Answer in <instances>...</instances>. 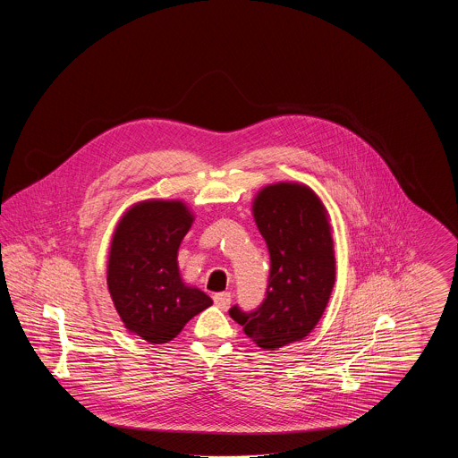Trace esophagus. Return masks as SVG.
Instances as JSON below:
<instances>
[{"mask_svg":"<svg viewBox=\"0 0 458 458\" xmlns=\"http://www.w3.org/2000/svg\"><path fill=\"white\" fill-rule=\"evenodd\" d=\"M213 301H215V304L218 305L219 309H228V305L232 302V293L230 292H219V293H215L213 295Z\"/></svg>","mask_w":458,"mask_h":458,"instance_id":"esophagus-1","label":"esophagus"}]
</instances>
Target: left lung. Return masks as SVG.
<instances>
[{"mask_svg":"<svg viewBox=\"0 0 458 458\" xmlns=\"http://www.w3.org/2000/svg\"><path fill=\"white\" fill-rule=\"evenodd\" d=\"M252 213L266 240L271 271L266 299L250 312L230 316L264 350L305 338L327 309L335 284V250L327 208L309 187L275 183L254 199Z\"/></svg>","mask_w":458,"mask_h":458,"instance_id":"left-lung-1","label":"left lung"}]
</instances>
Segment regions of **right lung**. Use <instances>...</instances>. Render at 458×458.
Segmentation results:
<instances>
[{
  "instance_id": "1",
  "label": "right lung",
  "mask_w": 458,
  "mask_h": 458,
  "mask_svg": "<svg viewBox=\"0 0 458 458\" xmlns=\"http://www.w3.org/2000/svg\"><path fill=\"white\" fill-rule=\"evenodd\" d=\"M192 221L182 200H142L123 215L113 233L109 295L125 327L149 344H168L213 304L178 273V247Z\"/></svg>"
}]
</instances>
